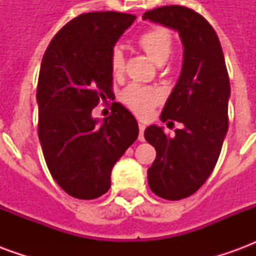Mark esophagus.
I'll return each mask as SVG.
<instances>
[{"mask_svg":"<svg viewBox=\"0 0 256 256\" xmlns=\"http://www.w3.org/2000/svg\"><path fill=\"white\" fill-rule=\"evenodd\" d=\"M138 128H140V137L138 140L140 141H144V130H145V123L142 122H138Z\"/></svg>","mask_w":256,"mask_h":256,"instance_id":"obj_1","label":"esophagus"}]
</instances>
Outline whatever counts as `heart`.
I'll list each match as a JSON object with an SVG mask.
<instances>
[{
	"instance_id": "heart-1",
	"label": "heart",
	"mask_w": 256,
	"mask_h": 256,
	"mask_svg": "<svg viewBox=\"0 0 256 256\" xmlns=\"http://www.w3.org/2000/svg\"><path fill=\"white\" fill-rule=\"evenodd\" d=\"M138 45L152 62L163 64L172 54V34L164 27H152L140 36ZM123 64V52L119 48H114L110 54V68L112 74L116 75L122 72ZM120 100L134 114L140 116H148L150 111L162 102L163 92L155 86L130 84L122 92Z\"/></svg>"
}]
</instances>
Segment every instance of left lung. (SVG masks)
<instances>
[{
    "mask_svg": "<svg viewBox=\"0 0 256 256\" xmlns=\"http://www.w3.org/2000/svg\"><path fill=\"white\" fill-rule=\"evenodd\" d=\"M144 20L178 31L184 64L176 88L162 111V122L182 123L176 136L152 124L144 137L156 150L148 168L152 192L166 200L193 194L214 170L229 128L230 84L216 32L202 14L180 5L145 12Z\"/></svg>",
    "mask_w": 256,
    "mask_h": 256,
    "instance_id": "1",
    "label": "left lung"
}]
</instances>
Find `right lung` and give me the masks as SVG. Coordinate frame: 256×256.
I'll list each match as a JSON object with an SVG mask.
<instances>
[{
  "label": "right lung",
  "mask_w": 256,
  "mask_h": 256,
  "mask_svg": "<svg viewBox=\"0 0 256 256\" xmlns=\"http://www.w3.org/2000/svg\"><path fill=\"white\" fill-rule=\"evenodd\" d=\"M136 20L120 12H89L70 20L44 54L36 88L38 137L53 180L70 196L100 198L111 186V172L138 137L132 112L114 102L101 124L92 118L110 98V54Z\"/></svg>",
  "instance_id": "add662e5"
}]
</instances>
